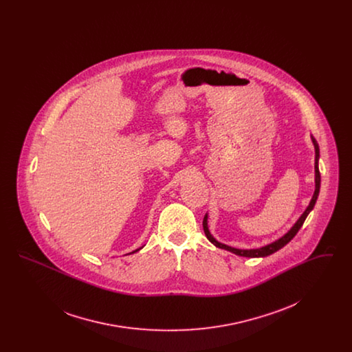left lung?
I'll return each mask as SVG.
<instances>
[{"label": "left lung", "instance_id": "1", "mask_svg": "<svg viewBox=\"0 0 352 352\" xmlns=\"http://www.w3.org/2000/svg\"><path fill=\"white\" fill-rule=\"evenodd\" d=\"M311 142H313L314 151H316V162H314V173H316V175H314V182H316V190H314V194H313V197H311V201L309 203V206L306 207V210L303 211V214H302L301 217L298 218V220L293 224V227H292L286 234H283L280 239H277V240L269 243L267 245H264V247L253 248V250H239V248H234V247H230V245H227V244L220 243V241H218V240L211 234L210 230H208V214H206L204 219H203V231H204V234L207 236V239H208L215 247H218V248L232 252V253L237 254V256L252 257V258H253V257H267L269 254H272V253H274V252H277L278 250H281L283 247H285V245L297 234V232L300 231L303 221L306 220L307 215L313 211V208H314V206H316V201L318 199L319 188H320V174H319L318 168L319 146L318 142L316 141V138H314L313 135H311Z\"/></svg>", "mask_w": 352, "mask_h": 352}]
</instances>
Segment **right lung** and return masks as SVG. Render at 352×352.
<instances>
[{"label":"right lung","instance_id":"right-lung-1","mask_svg":"<svg viewBox=\"0 0 352 352\" xmlns=\"http://www.w3.org/2000/svg\"><path fill=\"white\" fill-rule=\"evenodd\" d=\"M142 248H144V245H142V247H141V248H138V250H135V251L131 252V253H128V254H132V253H135V252H138V251H140V250H142Z\"/></svg>","mask_w":352,"mask_h":352}]
</instances>
